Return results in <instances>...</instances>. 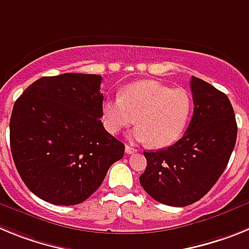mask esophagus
<instances>
[{
  "mask_svg": "<svg viewBox=\"0 0 249 249\" xmlns=\"http://www.w3.org/2000/svg\"><path fill=\"white\" fill-rule=\"evenodd\" d=\"M124 151H126L127 155H132V153L137 152V149L133 148V147H131V146H128V144H126V148H124Z\"/></svg>",
  "mask_w": 249,
  "mask_h": 249,
  "instance_id": "1",
  "label": "esophagus"
}]
</instances>
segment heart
<instances>
[{
	"label": "heart",
	"mask_w": 249,
	"mask_h": 249,
	"mask_svg": "<svg viewBox=\"0 0 249 249\" xmlns=\"http://www.w3.org/2000/svg\"><path fill=\"white\" fill-rule=\"evenodd\" d=\"M192 109V98L184 89H172L157 81H140L126 86L121 97L106 100L102 116L111 133H118L137 121L138 127L131 135L133 140L167 147L183 135Z\"/></svg>",
	"instance_id": "obj_1"
}]
</instances>
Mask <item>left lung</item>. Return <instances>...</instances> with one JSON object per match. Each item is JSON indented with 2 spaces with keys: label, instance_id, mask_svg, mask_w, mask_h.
<instances>
[{
  "label": "left lung",
  "instance_id": "left-lung-1",
  "mask_svg": "<svg viewBox=\"0 0 249 249\" xmlns=\"http://www.w3.org/2000/svg\"><path fill=\"white\" fill-rule=\"evenodd\" d=\"M192 121L181 140L156 152H143V190L160 203L184 207L199 201L218 181L237 140V122L223 92L192 77Z\"/></svg>",
  "mask_w": 249,
  "mask_h": 249
}]
</instances>
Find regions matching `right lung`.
Masks as SVG:
<instances>
[{
    "label": "right lung",
    "mask_w": 249,
    "mask_h": 249,
    "mask_svg": "<svg viewBox=\"0 0 249 249\" xmlns=\"http://www.w3.org/2000/svg\"><path fill=\"white\" fill-rule=\"evenodd\" d=\"M102 77L63 73L35 81L10 121L13 162L28 190L59 206L82 203L102 184L124 144L103 127Z\"/></svg>",
    "instance_id": "obj_1"
}]
</instances>
